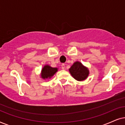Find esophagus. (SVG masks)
<instances>
[{"label": "esophagus", "instance_id": "esophagus-1", "mask_svg": "<svg viewBox=\"0 0 125 125\" xmlns=\"http://www.w3.org/2000/svg\"><path fill=\"white\" fill-rule=\"evenodd\" d=\"M62 70H64V69H65V65H64V64H62Z\"/></svg>", "mask_w": 125, "mask_h": 125}]
</instances>
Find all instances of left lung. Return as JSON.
Returning a JSON list of instances; mask_svg holds the SVG:
<instances>
[{
  "label": "left lung",
  "instance_id": "1",
  "mask_svg": "<svg viewBox=\"0 0 125 125\" xmlns=\"http://www.w3.org/2000/svg\"><path fill=\"white\" fill-rule=\"evenodd\" d=\"M71 75L77 81L86 79L89 75V70L79 62H76L69 69Z\"/></svg>",
  "mask_w": 125,
  "mask_h": 125
}]
</instances>
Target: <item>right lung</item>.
I'll list each match as a JSON object with an SVG mask.
<instances>
[{
    "mask_svg": "<svg viewBox=\"0 0 125 125\" xmlns=\"http://www.w3.org/2000/svg\"><path fill=\"white\" fill-rule=\"evenodd\" d=\"M58 71L57 68L51 67L50 66L46 65L42 70V78L43 79H47L50 78L55 74V73Z\"/></svg>",
    "mask_w": 125,
    "mask_h": 125,
    "instance_id": "add662e5",
    "label": "right lung"
}]
</instances>
